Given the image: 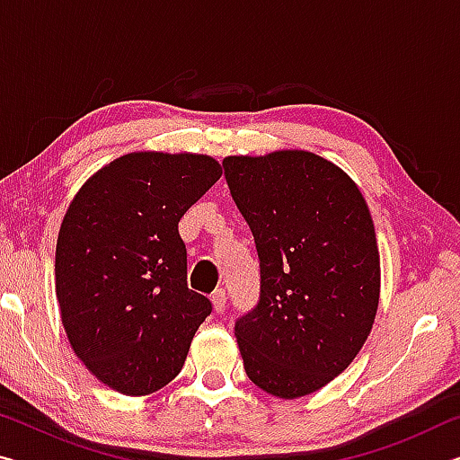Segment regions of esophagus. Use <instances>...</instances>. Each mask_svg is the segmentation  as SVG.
<instances>
[{
  "label": "esophagus",
  "instance_id": "esophagus-1",
  "mask_svg": "<svg viewBox=\"0 0 460 460\" xmlns=\"http://www.w3.org/2000/svg\"><path fill=\"white\" fill-rule=\"evenodd\" d=\"M211 300H213V308H215V313H223L225 306H227V292H225L223 288H221V290H215Z\"/></svg>",
  "mask_w": 460,
  "mask_h": 460
}]
</instances>
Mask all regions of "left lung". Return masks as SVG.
<instances>
[{
	"label": "left lung",
	"instance_id": "1",
	"mask_svg": "<svg viewBox=\"0 0 460 460\" xmlns=\"http://www.w3.org/2000/svg\"><path fill=\"white\" fill-rule=\"evenodd\" d=\"M223 168L260 255V302L235 323L247 377L282 400L314 394L353 363L377 314L367 202L306 150L227 155Z\"/></svg>",
	"mask_w": 460,
	"mask_h": 460
}]
</instances>
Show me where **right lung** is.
I'll return each mask as SVG.
<instances>
[{
	"mask_svg": "<svg viewBox=\"0 0 460 460\" xmlns=\"http://www.w3.org/2000/svg\"><path fill=\"white\" fill-rule=\"evenodd\" d=\"M207 154L131 152L97 170L62 219L54 279L75 355L123 395L181 373L211 302L189 290L182 215L219 181Z\"/></svg>",
	"mask_w": 460,
	"mask_h": 460,
	"instance_id": "right-lung-1",
	"label": "right lung"
}]
</instances>
